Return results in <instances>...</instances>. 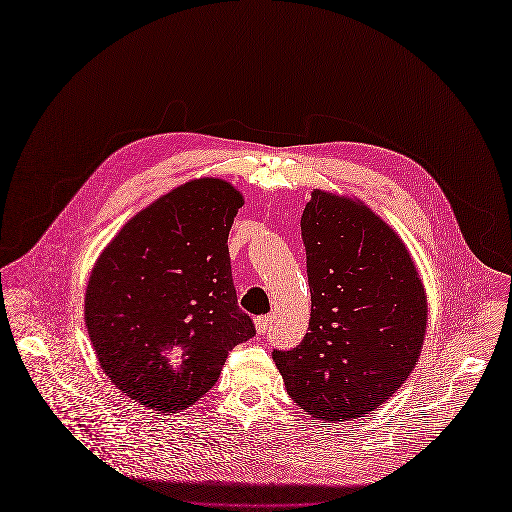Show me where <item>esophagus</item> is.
<instances>
[{
	"instance_id": "obj_1",
	"label": "esophagus",
	"mask_w": 512,
	"mask_h": 512,
	"mask_svg": "<svg viewBox=\"0 0 512 512\" xmlns=\"http://www.w3.org/2000/svg\"><path fill=\"white\" fill-rule=\"evenodd\" d=\"M254 324H256L258 334H266L270 328V316H258V318H254Z\"/></svg>"
}]
</instances>
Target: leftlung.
Segmentation results:
<instances>
[{"label": "left lung", "mask_w": 512, "mask_h": 512, "mask_svg": "<svg viewBox=\"0 0 512 512\" xmlns=\"http://www.w3.org/2000/svg\"><path fill=\"white\" fill-rule=\"evenodd\" d=\"M300 228L308 332L272 358L304 412L330 422L358 418L410 376L426 332V292L398 234L360 200L314 190Z\"/></svg>", "instance_id": "1"}]
</instances>
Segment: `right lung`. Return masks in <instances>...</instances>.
Instances as JSON below:
<instances>
[{"instance_id":"add662e5","label":"right lung","mask_w":512,"mask_h":512,"mask_svg":"<svg viewBox=\"0 0 512 512\" xmlns=\"http://www.w3.org/2000/svg\"><path fill=\"white\" fill-rule=\"evenodd\" d=\"M242 204L226 180L186 182L138 212L90 274L84 314L100 366L150 410L192 406L228 352L256 334L228 252Z\"/></svg>"}]
</instances>
